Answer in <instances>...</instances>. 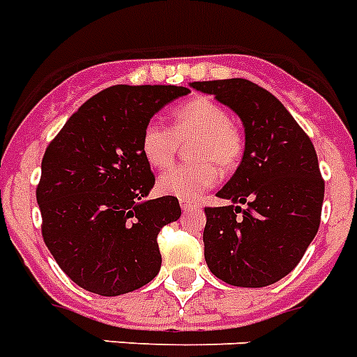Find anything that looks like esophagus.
Returning a JSON list of instances; mask_svg holds the SVG:
<instances>
[{
	"label": "esophagus",
	"instance_id": "esophagus-1",
	"mask_svg": "<svg viewBox=\"0 0 357 357\" xmlns=\"http://www.w3.org/2000/svg\"><path fill=\"white\" fill-rule=\"evenodd\" d=\"M179 205H181V211L188 212V211H194L199 206V203L196 202H190V199H179Z\"/></svg>",
	"mask_w": 357,
	"mask_h": 357
}]
</instances>
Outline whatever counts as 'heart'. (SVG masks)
I'll return each mask as SVG.
<instances>
[{"mask_svg": "<svg viewBox=\"0 0 357 357\" xmlns=\"http://www.w3.org/2000/svg\"><path fill=\"white\" fill-rule=\"evenodd\" d=\"M172 128L151 119L143 128L142 154L154 169H167L178 155L181 142H190L196 161L172 167L158 179L160 192L179 199H196L218 181L221 170H232L243 154V136L230 121L223 105L199 96L179 105L172 114Z\"/></svg>", "mask_w": 357, "mask_h": 357, "instance_id": "b5f03b06", "label": "heart"}]
</instances>
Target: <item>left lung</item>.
Segmentation results:
<instances>
[{"instance_id":"8db88e82","label":"left lung","mask_w":357,"mask_h":357,"mask_svg":"<svg viewBox=\"0 0 357 357\" xmlns=\"http://www.w3.org/2000/svg\"><path fill=\"white\" fill-rule=\"evenodd\" d=\"M192 86L230 107L245 127L243 160L218 192L230 205L205 208V261L229 285H272L294 271L319 229L325 181L314 145L256 83L234 77Z\"/></svg>"}]
</instances>
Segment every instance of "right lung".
Here are the masks:
<instances>
[{"instance_id": "right-lung-1", "label": "right lung", "mask_w": 357, "mask_h": 357, "mask_svg": "<svg viewBox=\"0 0 357 357\" xmlns=\"http://www.w3.org/2000/svg\"><path fill=\"white\" fill-rule=\"evenodd\" d=\"M174 85H116L72 114L45 151L36 199L45 245L82 289L119 296L158 275V234L179 220L178 197L149 199L154 174L142 154L143 128L188 94Z\"/></svg>"}]
</instances>
